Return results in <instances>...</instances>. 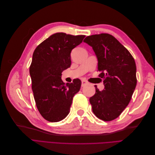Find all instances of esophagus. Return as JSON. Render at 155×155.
<instances>
[{
  "label": "esophagus",
  "mask_w": 155,
  "mask_h": 155,
  "mask_svg": "<svg viewBox=\"0 0 155 155\" xmlns=\"http://www.w3.org/2000/svg\"><path fill=\"white\" fill-rule=\"evenodd\" d=\"M88 82L87 81H86V80H82V82H81V86L82 87L85 86V85H88Z\"/></svg>",
  "instance_id": "1"
}]
</instances>
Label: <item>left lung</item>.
Wrapping results in <instances>:
<instances>
[{"label":"left lung","mask_w":155,"mask_h":155,"mask_svg":"<svg viewBox=\"0 0 155 155\" xmlns=\"http://www.w3.org/2000/svg\"><path fill=\"white\" fill-rule=\"evenodd\" d=\"M92 46L98 60L99 77L104 79L105 88L90 98L94 114L105 121L121 114L128 105L137 86L135 61L125 47L114 36L100 34L87 36L83 41Z\"/></svg>","instance_id":"obj_1"}]
</instances>
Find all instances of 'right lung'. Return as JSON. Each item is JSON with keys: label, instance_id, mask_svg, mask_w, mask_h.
I'll use <instances>...</instances> for the list:
<instances>
[{"label": "right lung", "instance_id": "1", "mask_svg": "<svg viewBox=\"0 0 155 155\" xmlns=\"http://www.w3.org/2000/svg\"><path fill=\"white\" fill-rule=\"evenodd\" d=\"M85 35L56 33L37 46L30 67L31 88L39 113L50 122L67 117L74 95L81 85L79 79L64 84L61 73L70 67V53Z\"/></svg>", "mask_w": 155, "mask_h": 155}]
</instances>
